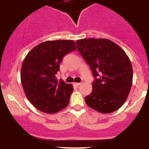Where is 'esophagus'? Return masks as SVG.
<instances>
[{"mask_svg": "<svg viewBox=\"0 0 149 149\" xmlns=\"http://www.w3.org/2000/svg\"><path fill=\"white\" fill-rule=\"evenodd\" d=\"M74 84L76 86H80L81 84V83H74Z\"/></svg>", "mask_w": 149, "mask_h": 149, "instance_id": "esophagus-1", "label": "esophagus"}]
</instances>
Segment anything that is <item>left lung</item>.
<instances>
[{"instance_id": "8db88e82", "label": "left lung", "mask_w": 149, "mask_h": 149, "mask_svg": "<svg viewBox=\"0 0 149 149\" xmlns=\"http://www.w3.org/2000/svg\"><path fill=\"white\" fill-rule=\"evenodd\" d=\"M76 43L94 78L92 91L85 97L86 104L104 114L118 110L127 100L133 82L129 58L107 39H83Z\"/></svg>"}]
</instances>
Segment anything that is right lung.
<instances>
[{
	"instance_id": "1",
	"label": "right lung",
	"mask_w": 149,
	"mask_h": 149,
	"mask_svg": "<svg viewBox=\"0 0 149 149\" xmlns=\"http://www.w3.org/2000/svg\"><path fill=\"white\" fill-rule=\"evenodd\" d=\"M76 49L72 40L46 41L34 47L22 63L21 81L26 98L37 109L55 113L68 104L73 88L55 74L66 54Z\"/></svg>"
}]
</instances>
